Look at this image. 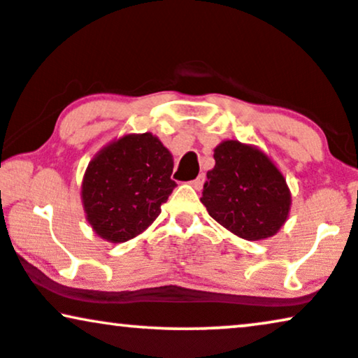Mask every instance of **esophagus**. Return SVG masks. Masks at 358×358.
I'll use <instances>...</instances> for the list:
<instances>
[{
    "instance_id": "34e87169",
    "label": "esophagus",
    "mask_w": 358,
    "mask_h": 358,
    "mask_svg": "<svg viewBox=\"0 0 358 358\" xmlns=\"http://www.w3.org/2000/svg\"><path fill=\"white\" fill-rule=\"evenodd\" d=\"M203 183H205V175H200L198 178H194L192 182V187L194 189H201L203 188Z\"/></svg>"
}]
</instances>
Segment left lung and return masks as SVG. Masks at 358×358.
Masks as SVG:
<instances>
[{
	"label": "left lung",
	"instance_id": "left-lung-1",
	"mask_svg": "<svg viewBox=\"0 0 358 358\" xmlns=\"http://www.w3.org/2000/svg\"><path fill=\"white\" fill-rule=\"evenodd\" d=\"M213 157L201 196L211 218L248 241L274 236L291 210V192L278 166L238 140L221 142Z\"/></svg>",
	"mask_w": 358,
	"mask_h": 358
}]
</instances>
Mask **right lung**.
I'll return each mask as SVG.
<instances>
[{"label":"right lung","instance_id":"right-lung-1","mask_svg":"<svg viewBox=\"0 0 358 358\" xmlns=\"http://www.w3.org/2000/svg\"><path fill=\"white\" fill-rule=\"evenodd\" d=\"M173 158L150 132L129 134L90 160L83 180L85 218L102 239L125 243L160 215L176 183Z\"/></svg>","mask_w":358,"mask_h":358}]
</instances>
